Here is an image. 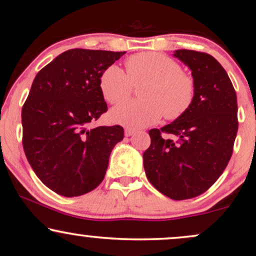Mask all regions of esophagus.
Wrapping results in <instances>:
<instances>
[{
    "mask_svg": "<svg viewBox=\"0 0 256 256\" xmlns=\"http://www.w3.org/2000/svg\"><path fill=\"white\" fill-rule=\"evenodd\" d=\"M134 133H136L134 128H125V136H131L134 134Z\"/></svg>",
    "mask_w": 256,
    "mask_h": 256,
    "instance_id": "1",
    "label": "esophagus"
}]
</instances>
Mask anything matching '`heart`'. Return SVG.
Here are the masks:
<instances>
[{
    "label": "heart",
    "mask_w": 256,
    "mask_h": 256,
    "mask_svg": "<svg viewBox=\"0 0 256 256\" xmlns=\"http://www.w3.org/2000/svg\"><path fill=\"white\" fill-rule=\"evenodd\" d=\"M126 73L110 64L100 76V90L108 103L123 102L134 87H140L142 100H128L114 108L110 120L128 128H142L164 117L176 120L192 109L196 98L195 78L181 64L160 52H142L125 61Z\"/></svg>",
    "instance_id": "b5f03b06"
}]
</instances>
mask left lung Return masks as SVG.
I'll return each mask as SVG.
<instances>
[{
    "label": "left lung",
    "instance_id": "8db88e82",
    "mask_svg": "<svg viewBox=\"0 0 256 256\" xmlns=\"http://www.w3.org/2000/svg\"><path fill=\"white\" fill-rule=\"evenodd\" d=\"M174 56L192 70L195 102L172 124L150 130V146L142 158L154 188L182 200L202 195L222 174L239 122L236 94L222 64L208 53L192 50H178Z\"/></svg>",
    "mask_w": 256,
    "mask_h": 256
}]
</instances>
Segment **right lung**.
<instances>
[{
  "mask_svg": "<svg viewBox=\"0 0 256 256\" xmlns=\"http://www.w3.org/2000/svg\"><path fill=\"white\" fill-rule=\"evenodd\" d=\"M125 52L73 48L42 68L22 109L23 148L39 180L64 197L84 195L106 176L124 138L120 125L90 128L106 112L102 72Z\"/></svg>",
  "mask_w": 256,
  "mask_h": 256,
  "instance_id": "add662e5",
  "label": "right lung"
}]
</instances>
